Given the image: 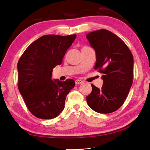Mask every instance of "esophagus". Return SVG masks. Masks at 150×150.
Segmentation results:
<instances>
[{"mask_svg": "<svg viewBox=\"0 0 150 150\" xmlns=\"http://www.w3.org/2000/svg\"><path fill=\"white\" fill-rule=\"evenodd\" d=\"M75 84H82L84 82L82 80H79V79H77V80H76L75 81Z\"/></svg>", "mask_w": 150, "mask_h": 150, "instance_id": "obj_1", "label": "esophagus"}]
</instances>
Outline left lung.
<instances>
[{
	"mask_svg": "<svg viewBox=\"0 0 150 150\" xmlns=\"http://www.w3.org/2000/svg\"><path fill=\"white\" fill-rule=\"evenodd\" d=\"M86 37L96 53L94 69L103 75V87L91 84L87 103L97 113H112L124 104L132 85L133 55L124 41L108 30L95 31Z\"/></svg>",
	"mask_w": 150,
	"mask_h": 150,
	"instance_id": "1",
	"label": "left lung"
}]
</instances>
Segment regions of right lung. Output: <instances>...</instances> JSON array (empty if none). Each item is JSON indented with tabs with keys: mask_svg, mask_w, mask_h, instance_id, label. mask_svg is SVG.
Instances as JSON below:
<instances>
[{
	"mask_svg": "<svg viewBox=\"0 0 150 150\" xmlns=\"http://www.w3.org/2000/svg\"><path fill=\"white\" fill-rule=\"evenodd\" d=\"M76 35H46L35 40L19 59L18 88L26 107L42 119L57 117L64 110L65 100L75 81L69 79L53 81V69L61 64L67 50Z\"/></svg>",
	"mask_w": 150,
	"mask_h": 150,
	"instance_id": "obj_1",
	"label": "right lung"
}]
</instances>
